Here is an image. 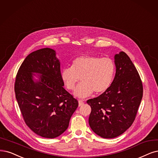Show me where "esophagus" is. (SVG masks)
<instances>
[{"instance_id": "1", "label": "esophagus", "mask_w": 158, "mask_h": 158, "mask_svg": "<svg viewBox=\"0 0 158 158\" xmlns=\"http://www.w3.org/2000/svg\"><path fill=\"white\" fill-rule=\"evenodd\" d=\"M78 102H79V107H81V106H83V105L84 104V102L83 100H79Z\"/></svg>"}]
</instances>
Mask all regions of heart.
Returning a JSON list of instances; mask_svg holds the SVG:
<instances>
[{
    "instance_id": "1",
    "label": "heart",
    "mask_w": 158,
    "mask_h": 158,
    "mask_svg": "<svg viewBox=\"0 0 158 158\" xmlns=\"http://www.w3.org/2000/svg\"><path fill=\"white\" fill-rule=\"evenodd\" d=\"M115 63L109 58L84 55L75 58L70 68H64L60 77L66 88L72 91L81 77V83L75 90V95L86 98L93 92L100 94L111 85L115 73Z\"/></svg>"
}]
</instances>
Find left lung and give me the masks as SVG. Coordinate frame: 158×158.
I'll use <instances>...</instances> for the list:
<instances>
[{
	"label": "left lung",
	"mask_w": 158,
	"mask_h": 158,
	"mask_svg": "<svg viewBox=\"0 0 158 158\" xmlns=\"http://www.w3.org/2000/svg\"><path fill=\"white\" fill-rule=\"evenodd\" d=\"M114 60L116 74L109 88L86 102L91 107V129L106 139L120 135L132 125L143 94L142 81L130 57L122 51Z\"/></svg>",
	"instance_id": "obj_1"
}]
</instances>
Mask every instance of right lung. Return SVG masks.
<instances>
[{
	"label": "right lung",
	"mask_w": 158,
	"mask_h": 158,
	"mask_svg": "<svg viewBox=\"0 0 158 158\" xmlns=\"http://www.w3.org/2000/svg\"><path fill=\"white\" fill-rule=\"evenodd\" d=\"M33 73L41 74L38 82ZM55 51L44 48L29 54L16 75L15 98L27 126L37 135L52 139L66 130L78 101L64 89Z\"/></svg>",
	"instance_id": "add662e5"
}]
</instances>
